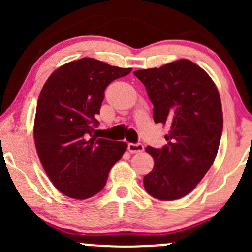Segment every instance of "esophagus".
I'll return each mask as SVG.
<instances>
[{
  "label": "esophagus",
  "mask_w": 252,
  "mask_h": 252,
  "mask_svg": "<svg viewBox=\"0 0 252 252\" xmlns=\"http://www.w3.org/2000/svg\"><path fill=\"white\" fill-rule=\"evenodd\" d=\"M128 150L131 154H138V152L144 151V145L138 142V144H133V142H129L128 144Z\"/></svg>",
  "instance_id": "1"
}]
</instances>
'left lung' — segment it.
<instances>
[{
	"label": "left lung",
	"instance_id": "obj_1",
	"mask_svg": "<svg viewBox=\"0 0 252 252\" xmlns=\"http://www.w3.org/2000/svg\"><path fill=\"white\" fill-rule=\"evenodd\" d=\"M154 105L155 123L169 126L161 149L147 146L154 169L144 177L155 199L172 201L199 184L213 164L223 130L220 94L212 79L189 60L134 72Z\"/></svg>",
	"mask_w": 252,
	"mask_h": 252
}]
</instances>
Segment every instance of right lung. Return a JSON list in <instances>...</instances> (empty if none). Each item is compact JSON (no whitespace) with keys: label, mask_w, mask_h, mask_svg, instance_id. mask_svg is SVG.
<instances>
[{"label":"right lung","mask_w":252,"mask_h":252,"mask_svg":"<svg viewBox=\"0 0 252 252\" xmlns=\"http://www.w3.org/2000/svg\"><path fill=\"white\" fill-rule=\"evenodd\" d=\"M130 68L81 58L58 68L45 83L36 106L34 138L45 172L62 194L77 200L94 196L126 150V142L96 139V116L105 90Z\"/></svg>","instance_id":"right-lung-1"}]
</instances>
